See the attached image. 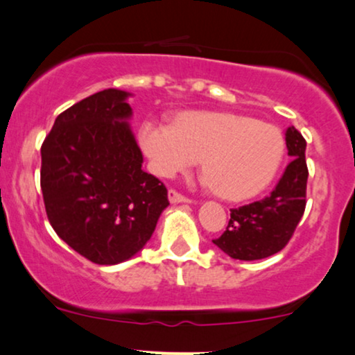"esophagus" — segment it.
<instances>
[{"mask_svg":"<svg viewBox=\"0 0 355 355\" xmlns=\"http://www.w3.org/2000/svg\"><path fill=\"white\" fill-rule=\"evenodd\" d=\"M168 200L172 205H177V202H188L190 200L182 193H178L177 190H168Z\"/></svg>","mask_w":355,"mask_h":355,"instance_id":"esophagus-1","label":"esophagus"}]
</instances>
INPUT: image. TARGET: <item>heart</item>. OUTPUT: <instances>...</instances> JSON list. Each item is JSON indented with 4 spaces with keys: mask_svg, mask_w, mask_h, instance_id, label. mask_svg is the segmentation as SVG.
Listing matches in <instances>:
<instances>
[{
    "mask_svg": "<svg viewBox=\"0 0 355 355\" xmlns=\"http://www.w3.org/2000/svg\"><path fill=\"white\" fill-rule=\"evenodd\" d=\"M139 143L150 167L172 178L201 159L205 183L225 200L263 191L284 157V136L271 123L229 112H187L173 126L144 121Z\"/></svg>",
    "mask_w": 355,
    "mask_h": 355,
    "instance_id": "1",
    "label": "heart"
}]
</instances>
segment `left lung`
Masks as SVG:
<instances>
[{"label":"left lung","mask_w":355,"mask_h":355,"mask_svg":"<svg viewBox=\"0 0 355 355\" xmlns=\"http://www.w3.org/2000/svg\"><path fill=\"white\" fill-rule=\"evenodd\" d=\"M286 146L292 157L277 185L263 200L230 209L225 232L212 240L234 259L253 261L281 252L294 235L306 205V141L294 126L286 131Z\"/></svg>","instance_id":"1"}]
</instances>
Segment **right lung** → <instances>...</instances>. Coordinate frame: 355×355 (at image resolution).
Listing matches in <instances>:
<instances>
[{"label":"right lung","mask_w":355,"mask_h":355,"mask_svg":"<svg viewBox=\"0 0 355 355\" xmlns=\"http://www.w3.org/2000/svg\"><path fill=\"white\" fill-rule=\"evenodd\" d=\"M131 94L105 89L56 116L42 144L40 187L58 237L96 264H118L148 243L168 206L143 170L128 120Z\"/></svg>","instance_id":"obj_1"}]
</instances>
